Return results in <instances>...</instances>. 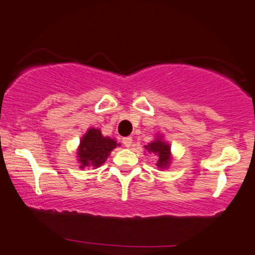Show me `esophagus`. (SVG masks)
Wrapping results in <instances>:
<instances>
[{
	"label": "esophagus",
	"mask_w": 255,
	"mask_h": 255,
	"mask_svg": "<svg viewBox=\"0 0 255 255\" xmlns=\"http://www.w3.org/2000/svg\"><path fill=\"white\" fill-rule=\"evenodd\" d=\"M122 142H124V145L126 146V147H130L131 142H133V139H131L130 136L124 137V139H122Z\"/></svg>",
	"instance_id": "34e87169"
}]
</instances>
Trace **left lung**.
Wrapping results in <instances>:
<instances>
[{"label":"left lung","instance_id":"obj_1","mask_svg":"<svg viewBox=\"0 0 255 255\" xmlns=\"http://www.w3.org/2000/svg\"><path fill=\"white\" fill-rule=\"evenodd\" d=\"M145 148L148 152L156 153L158 157L157 166L160 169L168 168L169 164L171 163V153H170V146L168 142L163 140L162 136H157L151 144L145 145Z\"/></svg>","mask_w":255,"mask_h":255}]
</instances>
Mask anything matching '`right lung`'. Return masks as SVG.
Here are the masks:
<instances>
[{"mask_svg":"<svg viewBox=\"0 0 255 255\" xmlns=\"http://www.w3.org/2000/svg\"><path fill=\"white\" fill-rule=\"evenodd\" d=\"M118 145L110 136H103L98 128H90L81 137L78 147V162L80 163V168H99Z\"/></svg>","mask_w":255,"mask_h":255,"instance_id":"obj_1","label":"right lung"}]
</instances>
